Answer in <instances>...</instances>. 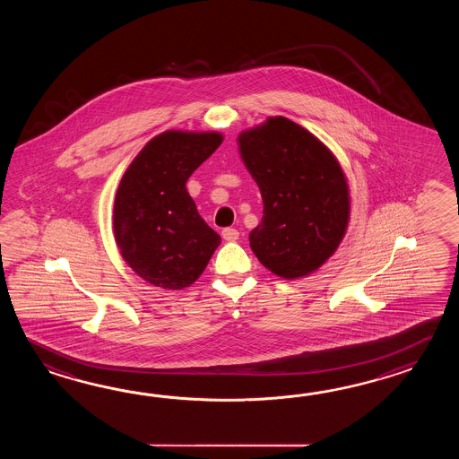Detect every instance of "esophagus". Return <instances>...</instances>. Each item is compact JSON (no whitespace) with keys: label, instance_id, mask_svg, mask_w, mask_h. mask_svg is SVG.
Returning a JSON list of instances; mask_svg holds the SVG:
<instances>
[{"label":"esophagus","instance_id":"esophagus-1","mask_svg":"<svg viewBox=\"0 0 459 459\" xmlns=\"http://www.w3.org/2000/svg\"><path fill=\"white\" fill-rule=\"evenodd\" d=\"M221 236H223L225 241L233 243V241H236V239L239 238V233H238V230H234V228H225V230L221 231Z\"/></svg>","mask_w":459,"mask_h":459}]
</instances>
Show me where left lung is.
<instances>
[{
	"label": "left lung",
	"mask_w": 459,
	"mask_h": 459,
	"mask_svg": "<svg viewBox=\"0 0 459 459\" xmlns=\"http://www.w3.org/2000/svg\"><path fill=\"white\" fill-rule=\"evenodd\" d=\"M238 147L263 196V220L249 234L255 257L287 281L318 271L350 221V186L338 159L283 117L246 129Z\"/></svg>",
	"instance_id": "obj_1"
}]
</instances>
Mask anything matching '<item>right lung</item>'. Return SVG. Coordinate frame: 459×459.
<instances>
[{
	"label": "right lung",
	"mask_w": 459,
	"mask_h": 459,
	"mask_svg": "<svg viewBox=\"0 0 459 459\" xmlns=\"http://www.w3.org/2000/svg\"><path fill=\"white\" fill-rule=\"evenodd\" d=\"M221 143L215 131L170 129L127 167L115 196L113 233L123 259L146 282L166 290L190 287L221 243L186 186Z\"/></svg>",
	"instance_id": "obj_1"
}]
</instances>
